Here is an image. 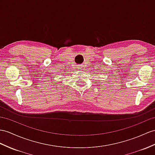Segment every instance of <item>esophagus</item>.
<instances>
[{"instance_id":"obj_1","label":"esophagus","mask_w":155,"mask_h":155,"mask_svg":"<svg viewBox=\"0 0 155 155\" xmlns=\"http://www.w3.org/2000/svg\"><path fill=\"white\" fill-rule=\"evenodd\" d=\"M81 68H82V66H78V70H81Z\"/></svg>"}]
</instances>
